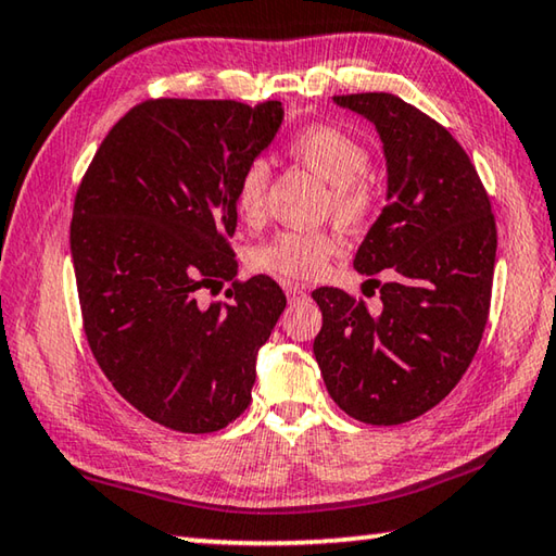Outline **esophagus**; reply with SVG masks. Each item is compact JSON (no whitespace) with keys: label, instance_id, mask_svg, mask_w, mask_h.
Returning a JSON list of instances; mask_svg holds the SVG:
<instances>
[{"label":"esophagus","instance_id":"1","mask_svg":"<svg viewBox=\"0 0 556 556\" xmlns=\"http://www.w3.org/2000/svg\"><path fill=\"white\" fill-rule=\"evenodd\" d=\"M285 291H287L289 301H304V299H306V289L299 287V285H291V281H287Z\"/></svg>","mask_w":556,"mask_h":556}]
</instances>
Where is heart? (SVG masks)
I'll return each instance as SVG.
<instances>
[{"instance_id":"b5f03b06","label":"heart","mask_w":556,"mask_h":556,"mask_svg":"<svg viewBox=\"0 0 556 556\" xmlns=\"http://www.w3.org/2000/svg\"><path fill=\"white\" fill-rule=\"evenodd\" d=\"M291 162L304 166L328 184L326 211L333 218L357 228L370 218L378 203V191L370 176V152L361 139L343 127L316 122L294 131L287 139ZM269 188V168L265 162H250L242 168L235 186V211L248 225L265 218ZM341 250V240L333 230H279L265 242L250 250V267L260 275L285 281L314 279Z\"/></svg>"}]
</instances>
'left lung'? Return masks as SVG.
<instances>
[{"label":"left lung","mask_w":556,"mask_h":556,"mask_svg":"<svg viewBox=\"0 0 556 556\" xmlns=\"http://www.w3.org/2000/svg\"><path fill=\"white\" fill-rule=\"evenodd\" d=\"M368 117L388 159V205L365 235L355 269L382 306L321 287L314 341L326 390L353 419L392 427L417 419L464 378L481 345L495 267L491 199L451 131L390 92L336 96ZM380 270L389 275L384 286Z\"/></svg>","instance_id":"8db88e82"}]
</instances>
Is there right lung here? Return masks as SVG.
Instances as JSON below:
<instances>
[{"label":"right lung","mask_w":556,"mask_h":556,"mask_svg":"<svg viewBox=\"0 0 556 556\" xmlns=\"http://www.w3.org/2000/svg\"><path fill=\"white\" fill-rule=\"evenodd\" d=\"M281 102L144 100L102 139L78 186L71 255L83 331L131 407L184 434L248 409L260 345L287 306L271 277H238L235 186L275 139ZM232 280L228 305L198 304Z\"/></svg>","instance_id":"right-lung-1"}]
</instances>
